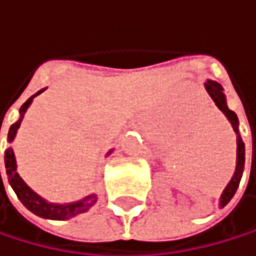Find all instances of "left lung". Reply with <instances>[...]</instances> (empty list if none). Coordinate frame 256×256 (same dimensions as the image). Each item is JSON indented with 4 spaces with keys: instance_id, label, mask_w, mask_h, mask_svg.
I'll return each instance as SVG.
<instances>
[{
    "instance_id": "left-lung-1",
    "label": "left lung",
    "mask_w": 256,
    "mask_h": 256,
    "mask_svg": "<svg viewBox=\"0 0 256 256\" xmlns=\"http://www.w3.org/2000/svg\"><path fill=\"white\" fill-rule=\"evenodd\" d=\"M204 88H206V92L209 93V96L212 98V100L215 102V105L218 106V110L228 118V120L230 122V125H232V128H234V131L236 134V164H235V172H234L232 178L229 180V183L226 184V188L223 189V192L220 196V208H224L230 202V198L235 196L236 189H238V184H240V180L242 177V171H244V158H246L244 154H246V150H244V142H242V138L240 136L238 118H236V114L234 111H230L229 106H228L226 96L223 93V86L218 82L208 79L204 82ZM252 166H254V160H252Z\"/></svg>"
}]
</instances>
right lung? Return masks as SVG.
Masks as SVG:
<instances>
[{
  "label": "right lung",
  "mask_w": 256,
  "mask_h": 256,
  "mask_svg": "<svg viewBox=\"0 0 256 256\" xmlns=\"http://www.w3.org/2000/svg\"><path fill=\"white\" fill-rule=\"evenodd\" d=\"M42 92H46V88L40 90L38 93H34L30 99H27V102L20 108V119L10 126L8 130V134H7V142L12 144L16 137V132H18V128L21 126V122L24 119V114L27 111V108L32 105L33 99L41 94ZM1 128V126H0ZM112 152L108 151L106 156H110ZM4 163H6V172H7V178H8V183L10 186L14 188L15 194L18 196V198L21 200V203L30 210L33 212L34 215L41 216V218H48V220H68V218H73V216L79 215V214H84L90 208H93L98 202V194L93 192V194H88L86 197L78 200V202H72V203H52V202H47L46 198H42L40 194H36L34 190L21 178V176L18 174V164H16V158H15V152H14V148H7L6 150V154H4ZM1 178V176H0Z\"/></svg>",
  "instance_id": "1"
}]
</instances>
